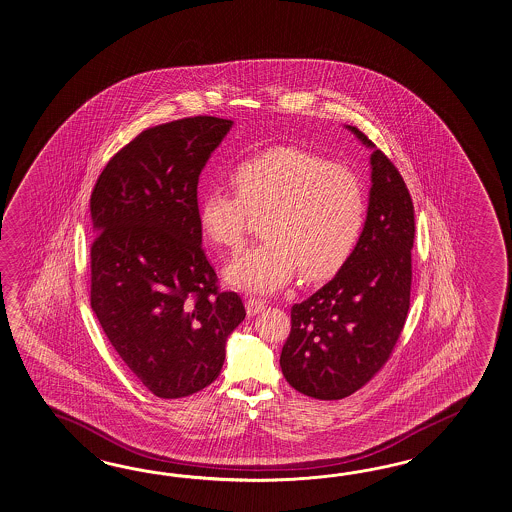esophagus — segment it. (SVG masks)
Listing matches in <instances>:
<instances>
[{"label": "esophagus", "mask_w": 512, "mask_h": 512, "mask_svg": "<svg viewBox=\"0 0 512 512\" xmlns=\"http://www.w3.org/2000/svg\"><path fill=\"white\" fill-rule=\"evenodd\" d=\"M245 308H247V314L256 315L260 314L265 310V302L262 299H254V297H249L247 301H245Z\"/></svg>", "instance_id": "esophagus-1"}]
</instances>
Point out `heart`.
<instances>
[{
  "label": "heart",
  "instance_id": "b5f03b06",
  "mask_svg": "<svg viewBox=\"0 0 512 512\" xmlns=\"http://www.w3.org/2000/svg\"><path fill=\"white\" fill-rule=\"evenodd\" d=\"M236 197L211 187L198 198V228L224 250L243 245L247 213L260 215L265 241L243 250L224 280L250 293H273L301 271L308 282L340 273L366 224V191L345 165L302 150L275 146L239 161L230 172Z\"/></svg>",
  "mask_w": 512,
  "mask_h": 512
}]
</instances>
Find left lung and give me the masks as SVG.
<instances>
[{"label": "left lung", "instance_id": "1", "mask_svg": "<svg viewBox=\"0 0 512 512\" xmlns=\"http://www.w3.org/2000/svg\"><path fill=\"white\" fill-rule=\"evenodd\" d=\"M371 150L366 224L349 262L291 308L280 367L301 394L332 401L360 390L390 358L407 321L414 206L394 163L354 126Z\"/></svg>", "mask_w": 512, "mask_h": 512}]
</instances>
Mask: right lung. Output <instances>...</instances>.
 I'll list each match as a JSON object with an SVG mask.
<instances>
[{"mask_svg": "<svg viewBox=\"0 0 512 512\" xmlns=\"http://www.w3.org/2000/svg\"><path fill=\"white\" fill-rule=\"evenodd\" d=\"M232 126L191 117L150 128L111 158L92 191V312L163 399L210 386L247 315L237 293L215 286L198 228V176Z\"/></svg>", "mask_w": 512, "mask_h": 512, "instance_id": "add662e5", "label": "right lung"}]
</instances>
